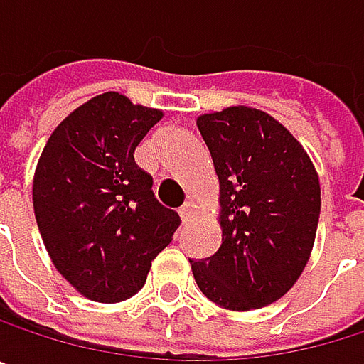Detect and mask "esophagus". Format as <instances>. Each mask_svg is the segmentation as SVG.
<instances>
[{
  "label": "esophagus",
  "instance_id": "34e87169",
  "mask_svg": "<svg viewBox=\"0 0 364 364\" xmlns=\"http://www.w3.org/2000/svg\"><path fill=\"white\" fill-rule=\"evenodd\" d=\"M193 213H196V204L193 202H185L181 208H179V217H181L183 223H187L193 217Z\"/></svg>",
  "mask_w": 364,
  "mask_h": 364
}]
</instances>
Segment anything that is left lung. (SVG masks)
<instances>
[{
	"label": "left lung",
	"mask_w": 364,
	"mask_h": 364,
	"mask_svg": "<svg viewBox=\"0 0 364 364\" xmlns=\"http://www.w3.org/2000/svg\"><path fill=\"white\" fill-rule=\"evenodd\" d=\"M219 179L221 247L191 261L200 291L234 312L280 299L310 261L321 181L304 145L269 113L247 105L198 115Z\"/></svg>",
	"instance_id": "8db88e82"
}]
</instances>
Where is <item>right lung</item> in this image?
Listing matches in <instances>:
<instances>
[{"label":"right lung","instance_id":"add662e5","mask_svg":"<svg viewBox=\"0 0 364 364\" xmlns=\"http://www.w3.org/2000/svg\"><path fill=\"white\" fill-rule=\"evenodd\" d=\"M162 115L103 92L54 128L37 160L33 210L43 247L60 276L92 301L136 295L181 223L134 162L136 145Z\"/></svg>","mask_w":364,"mask_h":364}]
</instances>
